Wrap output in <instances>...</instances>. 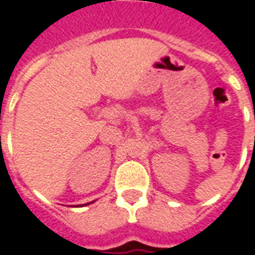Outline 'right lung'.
<instances>
[{
    "label": "right lung",
    "mask_w": 255,
    "mask_h": 255,
    "mask_svg": "<svg viewBox=\"0 0 255 255\" xmlns=\"http://www.w3.org/2000/svg\"><path fill=\"white\" fill-rule=\"evenodd\" d=\"M90 203V202H89ZM89 203H84V205H89Z\"/></svg>",
    "instance_id": "1"
}]
</instances>
